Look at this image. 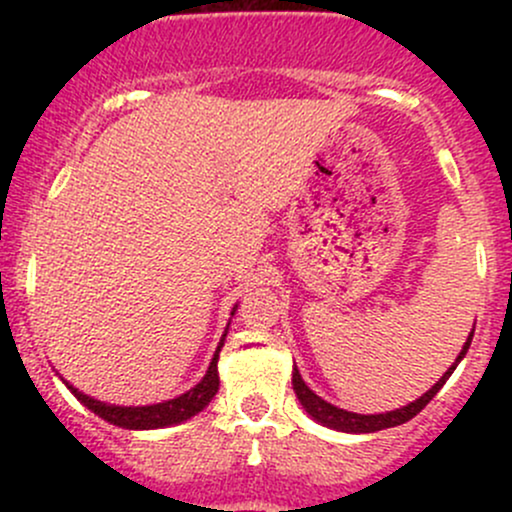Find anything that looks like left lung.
I'll return each mask as SVG.
<instances>
[{"label": "left lung", "instance_id": "8db88e82", "mask_svg": "<svg viewBox=\"0 0 512 512\" xmlns=\"http://www.w3.org/2000/svg\"><path fill=\"white\" fill-rule=\"evenodd\" d=\"M472 337H474V332H469V337H467V342H464V346H462L460 356H457L455 363H452V366L445 370L443 378H440L438 383L426 392V395H421L419 399H416V402H411V404H407V407H402V409L385 411V414H354V411L339 409V407H334V404L325 402V399H322V397H317L315 392L303 383V378H301V373H298V368H293V390H296V397L301 399L303 409L308 411L310 416H313L317 424H322V426H327V428H334V431H344V433H375V431H383V428L407 424L409 419H414V416L419 414V411L424 409L426 404L438 395V390L445 385V380L450 378L452 370L457 368V363H460L462 358H464V354H467L469 344H472Z\"/></svg>", "mask_w": 512, "mask_h": 512}]
</instances>
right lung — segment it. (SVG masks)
I'll return each mask as SVG.
<instances>
[{
	"instance_id": "1",
	"label": "right lung",
	"mask_w": 512,
	"mask_h": 512,
	"mask_svg": "<svg viewBox=\"0 0 512 512\" xmlns=\"http://www.w3.org/2000/svg\"><path fill=\"white\" fill-rule=\"evenodd\" d=\"M233 313H236V310H233ZM223 339H226V334L221 337L219 349H216L214 358H211L207 375H204V378L199 380L192 390H187L185 395L168 399V402L149 404V407H115V404L98 402V399L84 395V392H79L69 383H67V387L74 392V397L79 399L84 407L91 409L93 414L101 416V419L110 421L113 426L129 428V431H149V428H163V426L180 424V421H187V419H192L195 414H199V411H202L211 402V399H214L216 392H219V368H216V361H219V351L223 346Z\"/></svg>"
}]
</instances>
